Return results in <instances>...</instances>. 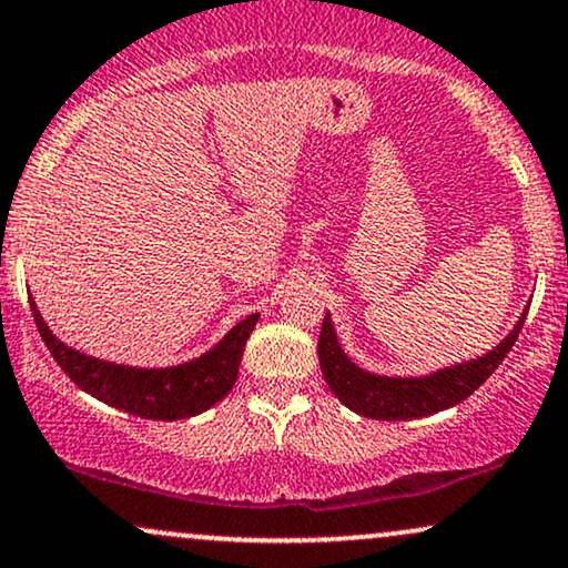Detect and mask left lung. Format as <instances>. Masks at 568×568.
Listing matches in <instances>:
<instances>
[{"label": "left lung", "instance_id": "1", "mask_svg": "<svg viewBox=\"0 0 568 568\" xmlns=\"http://www.w3.org/2000/svg\"><path fill=\"white\" fill-rule=\"evenodd\" d=\"M526 312L529 310H524L510 334L486 355L433 371L427 376H379L352 363L338 344L328 312L323 317L317 355H321V368L331 393L355 414L382 422L419 419V416L438 414V410L452 408L465 397H470L499 368V363L505 361L520 328H524Z\"/></svg>", "mask_w": 568, "mask_h": 568}]
</instances>
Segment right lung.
Wrapping results in <instances>:
<instances>
[{"instance_id":"right-lung-1","label":"right lung","mask_w":568,"mask_h":568,"mask_svg":"<svg viewBox=\"0 0 568 568\" xmlns=\"http://www.w3.org/2000/svg\"><path fill=\"white\" fill-rule=\"evenodd\" d=\"M29 304L34 312L39 336L44 338L50 355L55 357L58 366L67 371L77 387L98 397V400L109 403V406L125 410V414L158 422L197 416L202 410L216 406L221 397L230 395L234 382H237L245 342L258 323V312L247 315L221 338L216 347L189 363L168 368H139L90 357L69 347L48 328L31 296Z\"/></svg>"}]
</instances>
